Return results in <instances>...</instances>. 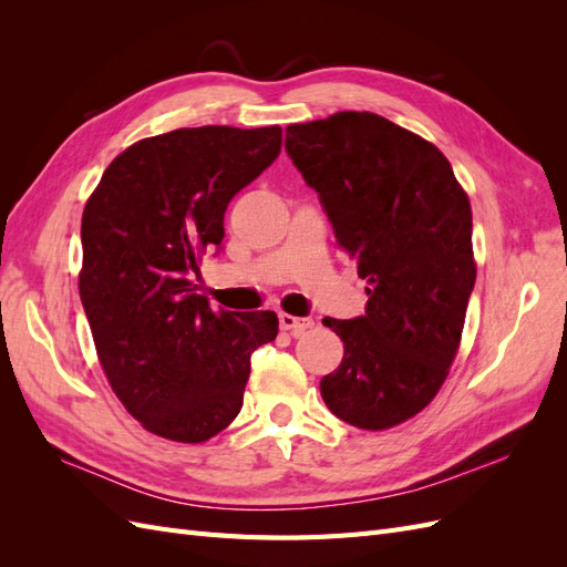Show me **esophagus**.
Returning a JSON list of instances; mask_svg holds the SVG:
<instances>
[{
  "label": "esophagus",
  "instance_id": "obj_1",
  "mask_svg": "<svg viewBox=\"0 0 567 567\" xmlns=\"http://www.w3.org/2000/svg\"><path fill=\"white\" fill-rule=\"evenodd\" d=\"M279 326H281L284 331H288L290 336H300V333H305L307 329H312L315 321H312L310 317H293V315L281 312V315H279Z\"/></svg>",
  "mask_w": 567,
  "mask_h": 567
}]
</instances>
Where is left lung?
Wrapping results in <instances>:
<instances>
[{"label": "left lung", "mask_w": 567, "mask_h": 567, "mask_svg": "<svg viewBox=\"0 0 567 567\" xmlns=\"http://www.w3.org/2000/svg\"><path fill=\"white\" fill-rule=\"evenodd\" d=\"M286 153L369 281L362 317L323 319L346 354L321 398L385 431L435 398L456 357L475 286L468 196L433 144L375 113L288 125Z\"/></svg>", "instance_id": "left-lung-1"}]
</instances>
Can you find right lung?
<instances>
[{
    "mask_svg": "<svg viewBox=\"0 0 567 567\" xmlns=\"http://www.w3.org/2000/svg\"><path fill=\"white\" fill-rule=\"evenodd\" d=\"M281 151V127L205 125L136 142L82 213L80 298L113 392L146 431L205 442L238 416L274 312H213L198 262L229 200Z\"/></svg>",
    "mask_w": 567,
    "mask_h": 567,
    "instance_id": "obj_1",
    "label": "right lung"
}]
</instances>
